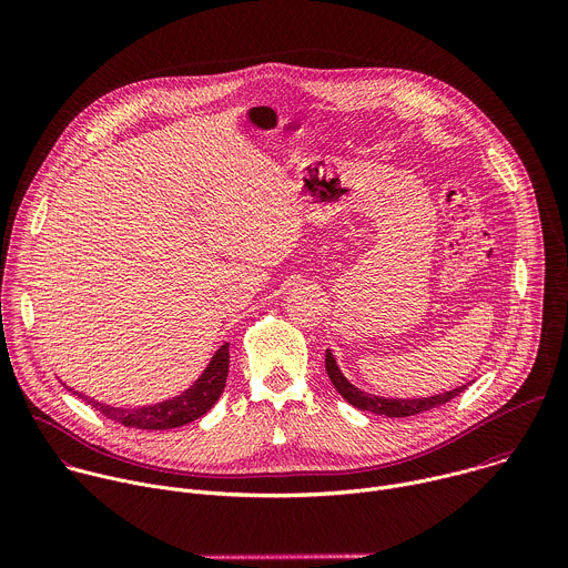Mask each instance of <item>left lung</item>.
<instances>
[{
  "label": "left lung",
  "instance_id": "8db88e82",
  "mask_svg": "<svg viewBox=\"0 0 568 568\" xmlns=\"http://www.w3.org/2000/svg\"><path fill=\"white\" fill-rule=\"evenodd\" d=\"M326 371H328V377L333 382V386L339 390V395L351 402L353 407L362 409V412H371V414H377V416H388V418H407V416H416V414H423V412H429L434 407H440V404L454 399L456 395H460L467 384L454 388V390H445V393H438V395H432V397H416V399H393V397H379V395H371V393H364L359 390L357 386H353L344 373L339 371L337 362H335V355L331 351H326Z\"/></svg>",
  "mask_w": 568,
  "mask_h": 568
}]
</instances>
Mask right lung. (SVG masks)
Masks as SVG:
<instances>
[{
  "label": "right lung",
  "mask_w": 568,
  "mask_h": 568,
  "mask_svg": "<svg viewBox=\"0 0 568 568\" xmlns=\"http://www.w3.org/2000/svg\"><path fill=\"white\" fill-rule=\"evenodd\" d=\"M226 375H229V344L220 346L211 357L209 366L204 368V373L193 382V386L186 388L182 395H175L173 399L148 404V407H139V409H121V407H110V404L97 402L94 397H88L78 390L73 393L78 397H83L88 404H92V409L101 412L105 418L121 423L125 427L175 429L202 418L213 407L224 390Z\"/></svg>",
  "instance_id": "1"
}]
</instances>
